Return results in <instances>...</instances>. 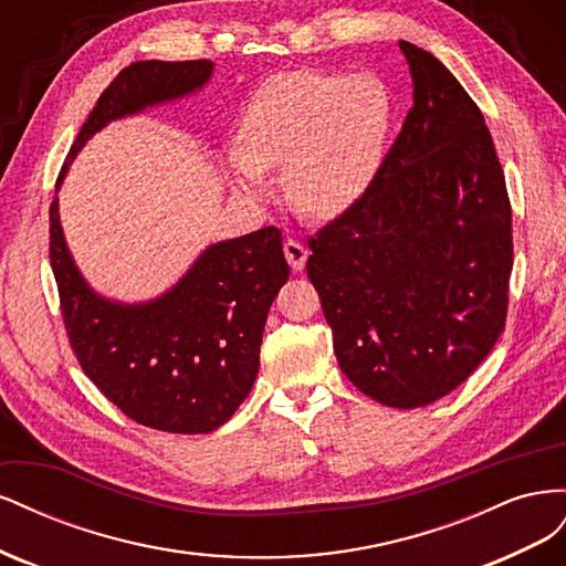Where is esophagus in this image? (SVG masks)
Instances as JSON below:
<instances>
[{
    "mask_svg": "<svg viewBox=\"0 0 566 566\" xmlns=\"http://www.w3.org/2000/svg\"><path fill=\"white\" fill-rule=\"evenodd\" d=\"M283 252H285L287 264L293 266V271H302L306 264V256H310V250H306L300 241H293V238H287V241L283 243Z\"/></svg>",
    "mask_w": 566,
    "mask_h": 566,
    "instance_id": "esophagus-1",
    "label": "esophagus"
}]
</instances>
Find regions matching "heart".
Returning a JSON list of instances; mask_svg holds the SVG:
<instances>
[{
  "label": "heart",
  "mask_w": 566,
  "mask_h": 566,
  "mask_svg": "<svg viewBox=\"0 0 566 566\" xmlns=\"http://www.w3.org/2000/svg\"><path fill=\"white\" fill-rule=\"evenodd\" d=\"M394 98L368 73L297 71L266 82L245 111L231 179L248 200L271 198L269 175L285 169L293 208L314 219L349 212L378 179Z\"/></svg>",
  "instance_id": "b5f03b06"
}]
</instances>
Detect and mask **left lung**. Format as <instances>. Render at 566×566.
<instances>
[{"mask_svg":"<svg viewBox=\"0 0 566 566\" xmlns=\"http://www.w3.org/2000/svg\"><path fill=\"white\" fill-rule=\"evenodd\" d=\"M413 108L370 191L310 238L342 373L420 408L465 382L505 328L512 210L491 132L430 51L399 42Z\"/></svg>","mask_w":566,"mask_h":566,"instance_id":"1","label":"left lung"}]
</instances>
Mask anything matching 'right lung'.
<instances>
[{"label":"right lung","instance_id":"1","mask_svg":"<svg viewBox=\"0 0 566 566\" xmlns=\"http://www.w3.org/2000/svg\"><path fill=\"white\" fill-rule=\"evenodd\" d=\"M212 61H136L98 96L67 153L56 191L82 146L113 119L200 92ZM49 256L71 347L87 378L127 418L172 434H208L250 394L271 302L290 269L281 231L264 227L200 252L165 295L125 304L84 281L49 208Z\"/></svg>","mask_w":566,"mask_h":566}]
</instances>
